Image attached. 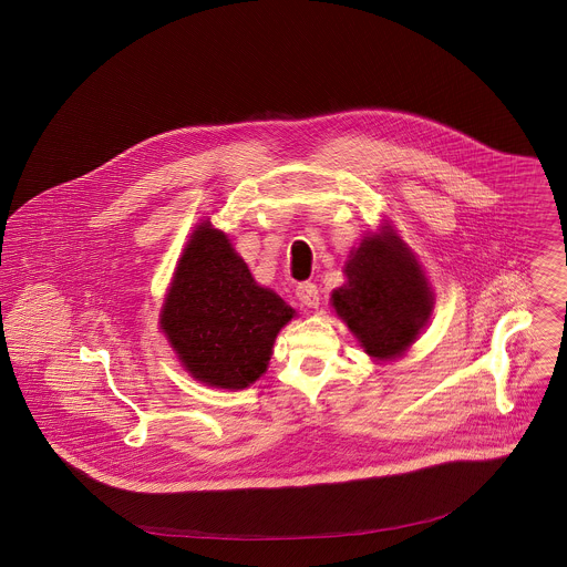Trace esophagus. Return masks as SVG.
<instances>
[{
	"label": "esophagus",
	"instance_id": "34e87169",
	"mask_svg": "<svg viewBox=\"0 0 567 567\" xmlns=\"http://www.w3.org/2000/svg\"><path fill=\"white\" fill-rule=\"evenodd\" d=\"M297 299H299L306 308H319L321 297H319V288H317V284H312V281H303V284H299V286H297Z\"/></svg>",
	"mask_w": 567,
	"mask_h": 567
}]
</instances>
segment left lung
I'll use <instances>...</instances> for the list:
<instances>
[{
  "instance_id": "obj_1",
  "label": "left lung",
  "mask_w": 567,
  "mask_h": 567,
  "mask_svg": "<svg viewBox=\"0 0 567 567\" xmlns=\"http://www.w3.org/2000/svg\"><path fill=\"white\" fill-rule=\"evenodd\" d=\"M344 275L347 281L331 292L336 315L371 358L404 355L434 308V292L412 250L382 227L351 250Z\"/></svg>"
}]
</instances>
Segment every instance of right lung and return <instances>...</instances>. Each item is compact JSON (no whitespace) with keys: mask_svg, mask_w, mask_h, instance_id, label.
<instances>
[{"mask_svg":"<svg viewBox=\"0 0 567 567\" xmlns=\"http://www.w3.org/2000/svg\"><path fill=\"white\" fill-rule=\"evenodd\" d=\"M295 310L261 288L227 234L203 220L189 236L163 301L159 327L189 375L240 391L266 373Z\"/></svg>","mask_w":567,"mask_h":567,"instance_id":"right-lung-1","label":"right lung"}]
</instances>
